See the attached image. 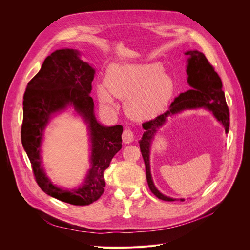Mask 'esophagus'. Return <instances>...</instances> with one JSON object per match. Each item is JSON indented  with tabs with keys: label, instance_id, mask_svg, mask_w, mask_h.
<instances>
[{
	"label": "esophagus",
	"instance_id": "34e87169",
	"mask_svg": "<svg viewBox=\"0 0 250 250\" xmlns=\"http://www.w3.org/2000/svg\"><path fill=\"white\" fill-rule=\"evenodd\" d=\"M134 140H135V133L133 132L132 129L125 128L124 130V133H123V141H124V143L129 144V143H132Z\"/></svg>",
	"mask_w": 250,
	"mask_h": 250
}]
</instances>
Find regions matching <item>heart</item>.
Here are the masks:
<instances>
[{
  "mask_svg": "<svg viewBox=\"0 0 250 250\" xmlns=\"http://www.w3.org/2000/svg\"><path fill=\"white\" fill-rule=\"evenodd\" d=\"M104 86L98 87L100 103L113 107L111 95L125 100L126 114L136 121H147L158 115L174 93L172 77L155 62L112 63L105 74Z\"/></svg>",
  "mask_w": 250,
  "mask_h": 250,
  "instance_id": "obj_1",
  "label": "heart"
}]
</instances>
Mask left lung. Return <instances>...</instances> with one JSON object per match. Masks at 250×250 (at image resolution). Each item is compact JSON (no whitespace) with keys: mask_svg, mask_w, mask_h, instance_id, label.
I'll return each instance as SVG.
<instances>
[{"mask_svg":"<svg viewBox=\"0 0 250 250\" xmlns=\"http://www.w3.org/2000/svg\"><path fill=\"white\" fill-rule=\"evenodd\" d=\"M188 57V82L191 89L185 93H180L178 97L170 105L169 110L160 114L152 121L144 123L143 128L145 133L143 134L140 143V149L144 162L146 166V176L151 191L157 198L167 201H175L162 194L154 186L150 171V149L151 143L158 130L166 122V118L170 115L176 114L186 109L205 108L212 111L217 120L224 125L226 134L229 132L230 114L226 103L224 91L222 90V81L213 65L208 62L205 55L198 50H188L185 52ZM180 201H185L180 199Z\"/></svg>","mask_w":250,"mask_h":250,"instance_id":"left-lung-1","label":"left lung"}]
</instances>
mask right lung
<instances>
[{
	"label": "right lung",
	"mask_w": 250,
	"mask_h": 250,
	"mask_svg": "<svg viewBox=\"0 0 250 250\" xmlns=\"http://www.w3.org/2000/svg\"><path fill=\"white\" fill-rule=\"evenodd\" d=\"M79 55L78 50L70 48L54 51L29 81L23 97L21 141L39 188L62 202L88 206L104 191V171L122 149L123 126H104L96 121L94 102L90 96L95 70ZM68 107H73L83 117L91 142V168L83 186L72 191L52 185L44 173L40 158L45 126L52 115Z\"/></svg>",
	"instance_id": "obj_1"
}]
</instances>
